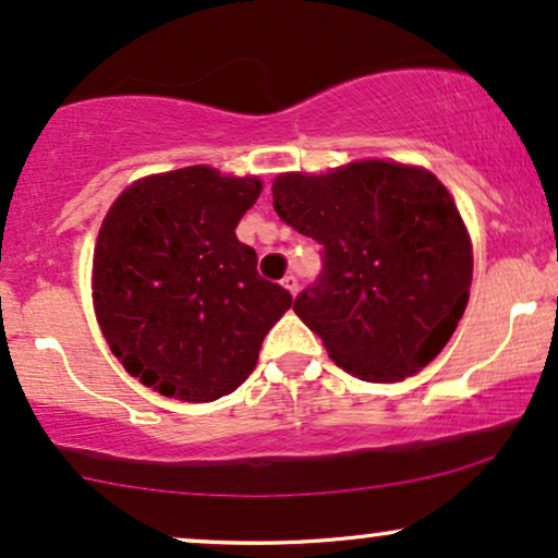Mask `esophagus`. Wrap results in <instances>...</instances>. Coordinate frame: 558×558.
Wrapping results in <instances>:
<instances>
[{
  "instance_id": "1",
  "label": "esophagus",
  "mask_w": 558,
  "mask_h": 558,
  "mask_svg": "<svg viewBox=\"0 0 558 558\" xmlns=\"http://www.w3.org/2000/svg\"><path fill=\"white\" fill-rule=\"evenodd\" d=\"M281 287H284V290H290L292 294H298L300 281H298V277H294V274H287V277L281 279Z\"/></svg>"
}]
</instances>
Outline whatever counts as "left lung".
<instances>
[{"label":"left lung","mask_w":558,"mask_h":558,"mask_svg":"<svg viewBox=\"0 0 558 558\" xmlns=\"http://www.w3.org/2000/svg\"><path fill=\"white\" fill-rule=\"evenodd\" d=\"M274 211L320 245L318 279L294 313L339 368L373 384L412 376L460 324L473 247L447 187L425 169L357 161L281 174Z\"/></svg>","instance_id":"left-lung-1"}]
</instances>
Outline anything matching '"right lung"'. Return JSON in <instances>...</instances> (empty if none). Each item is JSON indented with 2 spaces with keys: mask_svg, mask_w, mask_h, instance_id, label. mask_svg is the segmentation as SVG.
I'll list each match as a JSON object with an SVG mask.
<instances>
[{
  "mask_svg": "<svg viewBox=\"0 0 558 558\" xmlns=\"http://www.w3.org/2000/svg\"><path fill=\"white\" fill-rule=\"evenodd\" d=\"M260 195L255 177L187 167L130 185L104 219L94 303L130 376L182 402H211L251 376L292 294L258 274L234 229Z\"/></svg>",
  "mask_w": 558,
  "mask_h": 558,
  "instance_id": "obj_1",
  "label": "right lung"
}]
</instances>
